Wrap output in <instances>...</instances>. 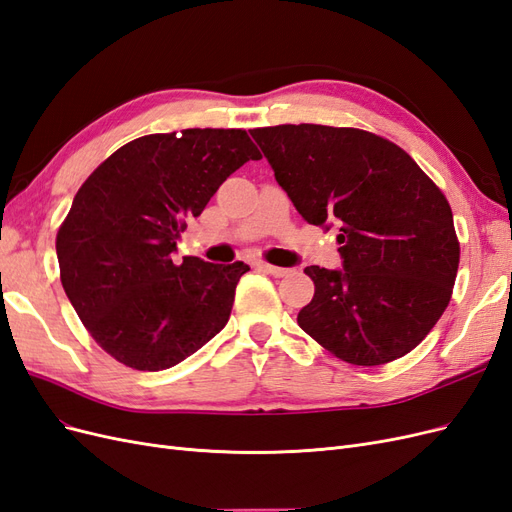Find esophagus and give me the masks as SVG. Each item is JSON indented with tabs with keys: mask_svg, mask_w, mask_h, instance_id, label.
I'll return each instance as SVG.
<instances>
[{
	"mask_svg": "<svg viewBox=\"0 0 512 512\" xmlns=\"http://www.w3.org/2000/svg\"><path fill=\"white\" fill-rule=\"evenodd\" d=\"M258 269H260V271H265V273H269V275H273V277H284V275H288V273H290V269L275 267V265H269V262H258Z\"/></svg>",
	"mask_w": 512,
	"mask_h": 512,
	"instance_id": "obj_1",
	"label": "esophagus"
}]
</instances>
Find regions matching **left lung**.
<instances>
[{
	"mask_svg": "<svg viewBox=\"0 0 512 512\" xmlns=\"http://www.w3.org/2000/svg\"><path fill=\"white\" fill-rule=\"evenodd\" d=\"M307 224L339 228L344 269L307 267L299 327L337 359L382 365L423 342L459 267L453 211L408 153L365 130L316 123L250 130Z\"/></svg>",
	"mask_w": 512,
	"mask_h": 512,
	"instance_id": "obj_1",
	"label": "left lung"
}]
</instances>
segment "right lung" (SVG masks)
I'll return each instance as SVG.
<instances>
[{
  "mask_svg": "<svg viewBox=\"0 0 512 512\" xmlns=\"http://www.w3.org/2000/svg\"><path fill=\"white\" fill-rule=\"evenodd\" d=\"M260 151L245 130L149 134L106 158L57 232L72 307L96 342L138 371L168 369L218 335L245 262H175L185 220Z\"/></svg>",
  "mask_w": 512,
  "mask_h": 512,
  "instance_id": "1",
  "label": "right lung"
}]
</instances>
